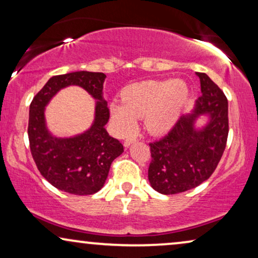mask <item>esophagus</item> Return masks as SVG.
Listing matches in <instances>:
<instances>
[{
  "mask_svg": "<svg viewBox=\"0 0 258 258\" xmlns=\"http://www.w3.org/2000/svg\"><path fill=\"white\" fill-rule=\"evenodd\" d=\"M134 142H136L135 137H128V139L124 141V147H129L130 144L134 143Z\"/></svg>",
  "mask_w": 258,
  "mask_h": 258,
  "instance_id": "esophagus-1",
  "label": "esophagus"
}]
</instances>
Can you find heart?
Instances as JSON below:
<instances>
[{
    "mask_svg": "<svg viewBox=\"0 0 258 258\" xmlns=\"http://www.w3.org/2000/svg\"><path fill=\"white\" fill-rule=\"evenodd\" d=\"M189 96L183 81H144L125 87L122 104L110 107L112 122L121 134L134 132L136 117H143L150 133L168 132L177 121Z\"/></svg>",
    "mask_w": 258,
    "mask_h": 258,
    "instance_id": "1",
    "label": "heart"
}]
</instances>
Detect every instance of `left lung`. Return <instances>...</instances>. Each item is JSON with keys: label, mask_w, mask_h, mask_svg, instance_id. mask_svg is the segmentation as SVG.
Masks as SVG:
<instances>
[{"label": "left lung", "mask_w": 258, "mask_h": 258, "mask_svg": "<svg viewBox=\"0 0 258 258\" xmlns=\"http://www.w3.org/2000/svg\"><path fill=\"white\" fill-rule=\"evenodd\" d=\"M202 95L194 114L181 116L161 140L149 143L151 161L148 178L156 191L174 195L207 181L213 175L227 147L229 134L228 100L223 91L204 73H197ZM211 114L206 128H193L196 117Z\"/></svg>", "instance_id": "1"}]
</instances>
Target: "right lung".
Instances as JSON below:
<instances>
[{
	"label": "right lung",
	"instance_id": "obj_1",
	"mask_svg": "<svg viewBox=\"0 0 258 258\" xmlns=\"http://www.w3.org/2000/svg\"><path fill=\"white\" fill-rule=\"evenodd\" d=\"M103 73L75 72L52 76L35 95L29 108L30 151L41 175L62 191L74 195H93L103 186L112 161L123 153V144L109 136L104 125L110 117L102 97ZM80 85L99 100L95 122L82 136L56 139L46 130L44 107L62 87Z\"/></svg>",
	"mask_w": 258,
	"mask_h": 258
}]
</instances>
